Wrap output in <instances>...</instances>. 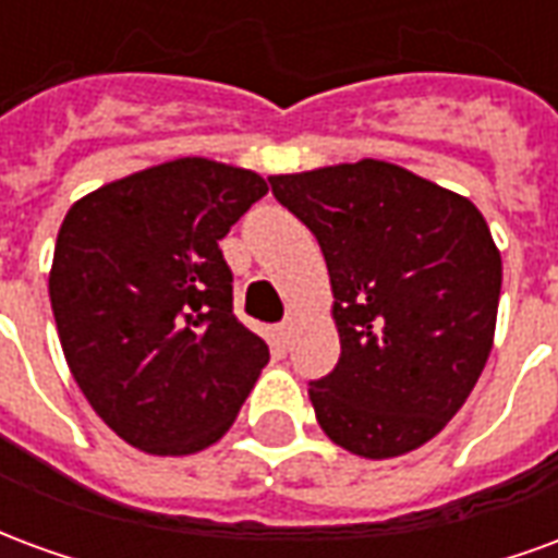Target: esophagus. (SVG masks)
<instances>
[{
	"label": "esophagus",
	"mask_w": 558,
	"mask_h": 558,
	"mask_svg": "<svg viewBox=\"0 0 558 558\" xmlns=\"http://www.w3.org/2000/svg\"><path fill=\"white\" fill-rule=\"evenodd\" d=\"M295 328H299V319H295V316H287V319L280 323V326H278L280 347H290L292 338H295Z\"/></svg>",
	"instance_id": "obj_1"
}]
</instances>
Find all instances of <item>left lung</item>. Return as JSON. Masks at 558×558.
I'll use <instances>...</instances> for the list:
<instances>
[{"mask_svg":"<svg viewBox=\"0 0 558 558\" xmlns=\"http://www.w3.org/2000/svg\"><path fill=\"white\" fill-rule=\"evenodd\" d=\"M326 256L340 359L311 383L316 421L352 454L415 451L466 403L496 331L502 256L466 196L364 158L271 175Z\"/></svg>","mask_w":558,"mask_h":558,"instance_id":"8db88e82","label":"left lung"}]
</instances>
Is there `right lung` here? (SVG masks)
Listing matches in <instances>:
<instances>
[{
    "mask_svg": "<svg viewBox=\"0 0 558 558\" xmlns=\"http://www.w3.org/2000/svg\"><path fill=\"white\" fill-rule=\"evenodd\" d=\"M266 194L256 172L179 158L68 208L50 268L62 352L92 410L140 451L218 442L268 364L232 314L218 247Z\"/></svg>",
    "mask_w": 558,
    "mask_h": 558,
    "instance_id": "obj_1",
    "label": "right lung"
}]
</instances>
